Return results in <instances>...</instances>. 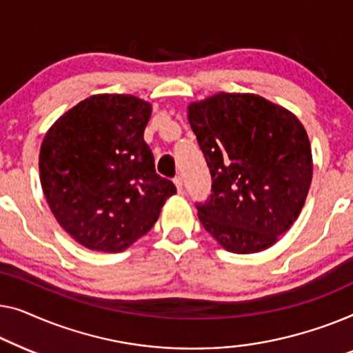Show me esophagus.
Segmentation results:
<instances>
[{
  "label": "esophagus",
  "instance_id": "1",
  "mask_svg": "<svg viewBox=\"0 0 353 353\" xmlns=\"http://www.w3.org/2000/svg\"><path fill=\"white\" fill-rule=\"evenodd\" d=\"M174 185H176V188H177V192L179 193H182V190H183V183H182V177H174Z\"/></svg>",
  "mask_w": 353,
  "mask_h": 353
}]
</instances>
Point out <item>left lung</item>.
<instances>
[{
  "label": "left lung",
  "instance_id": "left-lung-1",
  "mask_svg": "<svg viewBox=\"0 0 353 353\" xmlns=\"http://www.w3.org/2000/svg\"><path fill=\"white\" fill-rule=\"evenodd\" d=\"M210 168L211 196L198 219L222 248L251 254L275 245L301 214L312 182V148L290 110L257 94L219 92L188 105Z\"/></svg>",
  "mask_w": 353,
  "mask_h": 353
}]
</instances>
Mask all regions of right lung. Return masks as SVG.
I'll return each instance as SVG.
<instances>
[{"label": "right lung", "instance_id": "right-lung-1", "mask_svg": "<svg viewBox=\"0 0 353 353\" xmlns=\"http://www.w3.org/2000/svg\"><path fill=\"white\" fill-rule=\"evenodd\" d=\"M152 105L129 94H96L49 128L39 179L54 217L79 245L121 252L158 221L174 183L157 174L143 131Z\"/></svg>", "mask_w": 353, "mask_h": 353}]
</instances>
